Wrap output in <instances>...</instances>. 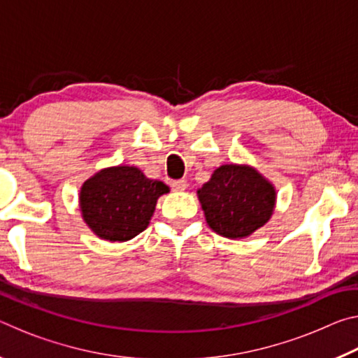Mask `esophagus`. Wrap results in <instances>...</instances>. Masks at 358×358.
Instances as JSON below:
<instances>
[{
    "mask_svg": "<svg viewBox=\"0 0 358 358\" xmlns=\"http://www.w3.org/2000/svg\"><path fill=\"white\" fill-rule=\"evenodd\" d=\"M171 186H172L173 191L180 192V191H185L186 189L187 183H186V180H173L172 183H171Z\"/></svg>",
    "mask_w": 358,
    "mask_h": 358,
    "instance_id": "obj_1",
    "label": "esophagus"
}]
</instances>
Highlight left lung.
Returning <instances> with one entry per match:
<instances>
[{
	"label": "left lung",
	"instance_id": "8db88e82",
	"mask_svg": "<svg viewBox=\"0 0 358 358\" xmlns=\"http://www.w3.org/2000/svg\"><path fill=\"white\" fill-rule=\"evenodd\" d=\"M197 194L208 226L227 238L251 235L275 208L273 186L248 166H221Z\"/></svg>",
	"mask_w": 358,
	"mask_h": 358
}]
</instances>
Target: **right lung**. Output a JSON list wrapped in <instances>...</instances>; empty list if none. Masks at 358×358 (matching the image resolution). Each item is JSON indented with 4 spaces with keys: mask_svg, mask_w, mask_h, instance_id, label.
<instances>
[{
    "mask_svg": "<svg viewBox=\"0 0 358 358\" xmlns=\"http://www.w3.org/2000/svg\"><path fill=\"white\" fill-rule=\"evenodd\" d=\"M169 187L137 167L104 169L85 181L80 208L85 222L102 240L126 241L147 229L157 197Z\"/></svg>",
    "mask_w": 358,
    "mask_h": 358,
    "instance_id": "1",
    "label": "right lung"
}]
</instances>
